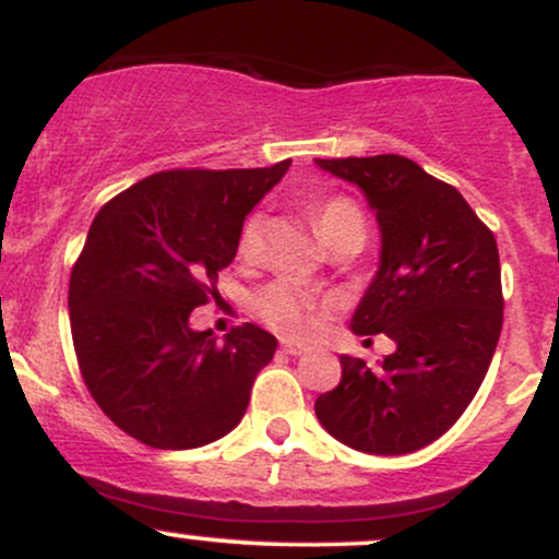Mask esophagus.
<instances>
[{"label":"esophagus","instance_id":"34e87169","mask_svg":"<svg viewBox=\"0 0 559 559\" xmlns=\"http://www.w3.org/2000/svg\"><path fill=\"white\" fill-rule=\"evenodd\" d=\"M281 349H284L286 355L299 357V355H307V352H312V346L310 344H301V342H294V338H284V342H281Z\"/></svg>","mask_w":559,"mask_h":559}]
</instances>
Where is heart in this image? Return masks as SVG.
Wrapping results in <instances>:
<instances>
[{
    "label": "heart",
    "mask_w": 559,
    "mask_h": 559,
    "mask_svg": "<svg viewBox=\"0 0 559 559\" xmlns=\"http://www.w3.org/2000/svg\"><path fill=\"white\" fill-rule=\"evenodd\" d=\"M312 217H316L320 236H323L325 243H333L344 236H362L365 241V215L362 210L357 207L352 199L346 197H329L323 202H318L312 207ZM262 215H249L243 221L241 236H239V252L243 258H252L258 254L262 243ZM260 318L265 320L273 329L297 333V336H305V333L316 331L318 325V301L310 294V288H305L297 281L281 278L262 288L258 301Z\"/></svg>",
    "instance_id": "1"
}]
</instances>
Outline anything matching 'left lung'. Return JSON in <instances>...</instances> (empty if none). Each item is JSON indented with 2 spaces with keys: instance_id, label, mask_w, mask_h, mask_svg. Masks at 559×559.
<instances>
[{
  "instance_id": "8db88e82",
  "label": "left lung",
  "mask_w": 559,
  "mask_h": 559,
  "mask_svg": "<svg viewBox=\"0 0 559 559\" xmlns=\"http://www.w3.org/2000/svg\"><path fill=\"white\" fill-rule=\"evenodd\" d=\"M316 163L360 186L381 228L378 271L352 331L396 344L378 365L342 355V381L318 396L316 415L360 452H415L457 423L491 365L504 307L497 239L454 186L413 159Z\"/></svg>"
}]
</instances>
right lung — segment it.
<instances>
[{"mask_svg":"<svg viewBox=\"0 0 559 559\" xmlns=\"http://www.w3.org/2000/svg\"><path fill=\"white\" fill-rule=\"evenodd\" d=\"M288 165L155 173L96 213L70 273V331L94 402L141 444L204 447L247 413L275 336L243 323L217 342L189 318L217 294L243 217Z\"/></svg>","mask_w":559,"mask_h":559,"instance_id":"right-lung-1","label":"right lung"}]
</instances>
